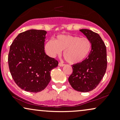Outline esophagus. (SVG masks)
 Segmentation results:
<instances>
[{
	"instance_id": "obj_1",
	"label": "esophagus",
	"mask_w": 120,
	"mask_h": 120,
	"mask_svg": "<svg viewBox=\"0 0 120 120\" xmlns=\"http://www.w3.org/2000/svg\"><path fill=\"white\" fill-rule=\"evenodd\" d=\"M65 64H64V63H59V67H63V66H64Z\"/></svg>"
}]
</instances>
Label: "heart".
Returning a JSON list of instances; mask_svg holds the SVG:
<instances>
[{
  "mask_svg": "<svg viewBox=\"0 0 120 120\" xmlns=\"http://www.w3.org/2000/svg\"><path fill=\"white\" fill-rule=\"evenodd\" d=\"M91 49V43L87 38L69 34L57 35L53 41L49 40L45 45V50L49 56L59 55L64 50L65 59L72 64L83 61L90 53Z\"/></svg>",
  "mask_w": 120,
  "mask_h": 120,
  "instance_id": "1",
  "label": "heart"
}]
</instances>
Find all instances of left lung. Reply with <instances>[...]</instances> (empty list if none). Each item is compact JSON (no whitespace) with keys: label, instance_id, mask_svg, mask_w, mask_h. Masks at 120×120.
<instances>
[{"label":"left lung","instance_id":"left-lung-1","mask_svg":"<svg viewBox=\"0 0 120 120\" xmlns=\"http://www.w3.org/2000/svg\"><path fill=\"white\" fill-rule=\"evenodd\" d=\"M79 30L90 41L91 50L83 61L73 65L68 81L74 90L86 93L95 89L105 73L107 49L98 34L89 29Z\"/></svg>","mask_w":120,"mask_h":120}]
</instances>
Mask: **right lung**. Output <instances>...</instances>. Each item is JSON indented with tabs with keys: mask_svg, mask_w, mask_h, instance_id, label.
I'll return each instance as SVG.
<instances>
[{
	"mask_svg": "<svg viewBox=\"0 0 120 120\" xmlns=\"http://www.w3.org/2000/svg\"><path fill=\"white\" fill-rule=\"evenodd\" d=\"M47 32L29 30L21 33L12 42L8 61L15 83L26 91L38 93L43 90L51 81V71L58 61L45 52Z\"/></svg>",
	"mask_w": 120,
	"mask_h": 120,
	"instance_id": "right-lung-1",
	"label": "right lung"
}]
</instances>
